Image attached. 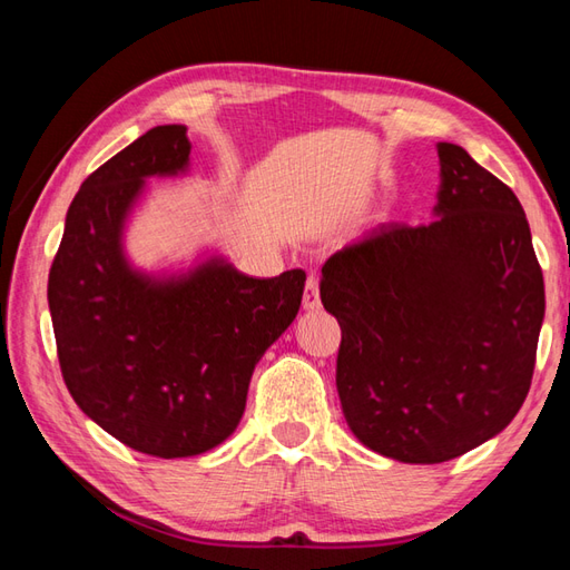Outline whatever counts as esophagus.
<instances>
[{"instance_id":"esophagus-1","label":"esophagus","mask_w":570,"mask_h":570,"mask_svg":"<svg viewBox=\"0 0 570 570\" xmlns=\"http://www.w3.org/2000/svg\"><path fill=\"white\" fill-rule=\"evenodd\" d=\"M321 306V292H318V276L308 274L306 278V288H304V308L306 311H316Z\"/></svg>"}]
</instances>
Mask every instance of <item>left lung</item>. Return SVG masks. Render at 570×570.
I'll use <instances>...</instances> for the list:
<instances>
[{"instance_id":"left-lung-1","label":"left lung","mask_w":570,"mask_h":570,"mask_svg":"<svg viewBox=\"0 0 570 570\" xmlns=\"http://www.w3.org/2000/svg\"><path fill=\"white\" fill-rule=\"evenodd\" d=\"M429 225L382 223L323 264L341 323L335 382L374 453L443 463L498 435L537 365L543 274L522 203L455 144H439Z\"/></svg>"}]
</instances>
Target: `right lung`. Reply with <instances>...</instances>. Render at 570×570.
<instances>
[{
  "instance_id": "right-lung-1",
  "label": "right lung",
  "mask_w": 570,
  "mask_h": 570,
  "mask_svg": "<svg viewBox=\"0 0 570 570\" xmlns=\"http://www.w3.org/2000/svg\"><path fill=\"white\" fill-rule=\"evenodd\" d=\"M184 125L149 129L82 180L48 274L60 374L76 404L154 458L223 443L245 414L254 365L296 318L304 269L272 278L210 259L186 278L129 269L122 223L144 178L184 171Z\"/></svg>"
}]
</instances>
